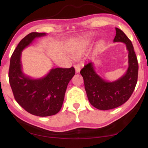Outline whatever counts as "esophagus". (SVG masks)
Wrapping results in <instances>:
<instances>
[{"label":"esophagus","instance_id":"1","mask_svg":"<svg viewBox=\"0 0 148 148\" xmlns=\"http://www.w3.org/2000/svg\"><path fill=\"white\" fill-rule=\"evenodd\" d=\"M74 68H75V71H76V73H78L80 71V66L79 64H75L74 65Z\"/></svg>","mask_w":148,"mask_h":148}]
</instances>
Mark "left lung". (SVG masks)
<instances>
[{
  "label": "left lung",
  "instance_id": "1",
  "mask_svg": "<svg viewBox=\"0 0 148 148\" xmlns=\"http://www.w3.org/2000/svg\"><path fill=\"white\" fill-rule=\"evenodd\" d=\"M116 31L114 42L125 43L129 51V67L125 74L116 81L107 82L95 72L91 62L85 65L80 71L89 102L95 108L101 110L116 108L126 102L137 83L138 64L133 46L121 29L116 28Z\"/></svg>",
  "mask_w": 148,
  "mask_h": 148
}]
</instances>
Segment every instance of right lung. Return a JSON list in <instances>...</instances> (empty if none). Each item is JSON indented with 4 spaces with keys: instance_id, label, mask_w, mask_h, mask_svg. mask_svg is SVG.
Segmentation results:
<instances>
[{
    "instance_id": "add662e5",
    "label": "right lung",
    "mask_w": 148,
    "mask_h": 148,
    "mask_svg": "<svg viewBox=\"0 0 148 148\" xmlns=\"http://www.w3.org/2000/svg\"><path fill=\"white\" fill-rule=\"evenodd\" d=\"M45 32H31L19 42L11 57L8 77L14 98L27 112L46 117L58 113L64 101L69 82L75 74L74 67L51 69L46 76L32 79L22 72L21 51Z\"/></svg>"
}]
</instances>
